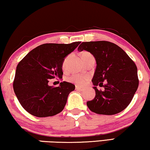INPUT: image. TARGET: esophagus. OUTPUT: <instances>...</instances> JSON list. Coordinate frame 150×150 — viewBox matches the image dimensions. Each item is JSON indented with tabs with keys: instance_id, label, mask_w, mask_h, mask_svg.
<instances>
[{
	"instance_id": "34e87169",
	"label": "esophagus",
	"mask_w": 150,
	"mask_h": 150,
	"mask_svg": "<svg viewBox=\"0 0 150 150\" xmlns=\"http://www.w3.org/2000/svg\"><path fill=\"white\" fill-rule=\"evenodd\" d=\"M76 91H82L83 88H81V87H80V86H76Z\"/></svg>"
}]
</instances>
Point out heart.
I'll use <instances>...</instances> for the list:
<instances>
[{
    "mask_svg": "<svg viewBox=\"0 0 150 150\" xmlns=\"http://www.w3.org/2000/svg\"><path fill=\"white\" fill-rule=\"evenodd\" d=\"M82 56H92V55L88 52H83L82 54ZM66 61H67V58L64 59L62 64V67L64 68L66 66ZM68 80L69 82L74 83V84L78 85V86H84L86 84L89 79V76L86 74H74L71 75L68 78Z\"/></svg>",
    "mask_w": 150,
    "mask_h": 150,
    "instance_id": "obj_1",
    "label": "heart"
}]
</instances>
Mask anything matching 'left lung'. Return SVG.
<instances>
[{"label":"left lung","instance_id":"1","mask_svg":"<svg viewBox=\"0 0 150 150\" xmlns=\"http://www.w3.org/2000/svg\"><path fill=\"white\" fill-rule=\"evenodd\" d=\"M93 55L96 67L92 82L95 97L88 101V109L95 113L111 115L129 105L139 85L137 68L124 50L106 41L82 42L78 51ZM103 87L98 91L97 86Z\"/></svg>","mask_w":150,"mask_h":150}]
</instances>
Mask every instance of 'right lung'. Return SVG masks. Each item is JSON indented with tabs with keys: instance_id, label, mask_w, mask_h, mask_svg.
<instances>
[{
	"instance_id": "add662e5",
	"label": "right lung",
	"mask_w": 150,
	"mask_h": 150,
	"mask_svg": "<svg viewBox=\"0 0 150 150\" xmlns=\"http://www.w3.org/2000/svg\"><path fill=\"white\" fill-rule=\"evenodd\" d=\"M80 41L70 44L45 43L29 52L17 66L13 89L20 104L38 117L54 116L63 110L68 96L74 91L72 83L48 84L50 79L62 78V64Z\"/></svg>"
}]
</instances>
